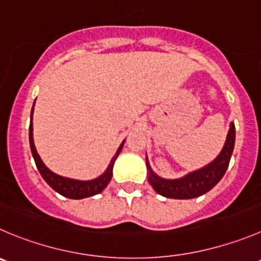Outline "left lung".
<instances>
[{
    "instance_id": "1",
    "label": "left lung",
    "mask_w": 261,
    "mask_h": 261,
    "mask_svg": "<svg viewBox=\"0 0 261 261\" xmlns=\"http://www.w3.org/2000/svg\"><path fill=\"white\" fill-rule=\"evenodd\" d=\"M234 124L230 123L227 141H225V145L219 156L205 168L190 173L180 179H164V178L158 177L150 168V164L146 158V165H147L148 169V182L159 195H163L169 198L187 200V198H195L209 192L222 179L228 165H229L230 156H232L233 147H234Z\"/></svg>"
}]
</instances>
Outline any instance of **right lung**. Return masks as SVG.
Returning a JSON list of instances; mask_svg holds the SVG:
<instances>
[{
	"label": "right lung",
	"instance_id": "right-lung-1",
	"mask_svg": "<svg viewBox=\"0 0 261 261\" xmlns=\"http://www.w3.org/2000/svg\"><path fill=\"white\" fill-rule=\"evenodd\" d=\"M32 115H33V108H32L31 125H29V143H31L32 155H33L34 161H36V165L37 168H38L39 173H41V175L43 177V179L48 183L49 187L54 188V190L56 191V192L60 193V195L65 196V197H69V198H74V200L89 197V196L97 195V193L102 192V191L105 190L106 186L109 185V182H110L111 177H113L114 163H115L116 158H118V155L120 153L124 142L121 143L120 147H119L118 151H116L115 156H114L113 160H111L108 170H106L101 177L96 178V179L93 180H75V179H70V178L60 177V175L55 174V173H52L51 170L47 169L46 165L42 163L41 158H39V155L37 153L36 146H34V141H33V124H32Z\"/></svg>",
	"mask_w": 261,
	"mask_h": 261
}]
</instances>
